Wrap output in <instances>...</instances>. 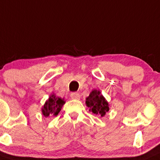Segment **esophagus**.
Wrapping results in <instances>:
<instances>
[{"label": "esophagus", "mask_w": 160, "mask_h": 160, "mask_svg": "<svg viewBox=\"0 0 160 160\" xmlns=\"http://www.w3.org/2000/svg\"><path fill=\"white\" fill-rule=\"evenodd\" d=\"M70 97H71L72 99H73V100H79L80 96L78 93H72L70 94Z\"/></svg>", "instance_id": "esophagus-1"}]
</instances>
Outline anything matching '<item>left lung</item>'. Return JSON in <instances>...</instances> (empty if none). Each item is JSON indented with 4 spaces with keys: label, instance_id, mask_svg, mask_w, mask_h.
<instances>
[{
    "label": "left lung",
    "instance_id": "8db88e82",
    "mask_svg": "<svg viewBox=\"0 0 160 160\" xmlns=\"http://www.w3.org/2000/svg\"><path fill=\"white\" fill-rule=\"evenodd\" d=\"M86 105L90 108V111L96 115L103 117L110 110V105L105 97L98 90H92L86 98Z\"/></svg>",
    "mask_w": 160,
    "mask_h": 160
}]
</instances>
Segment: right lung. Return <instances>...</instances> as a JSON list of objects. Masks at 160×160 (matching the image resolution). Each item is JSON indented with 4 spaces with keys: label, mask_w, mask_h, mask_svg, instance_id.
I'll return each mask as SVG.
<instances>
[{
    "label": "right lung",
    "mask_w": 160,
    "mask_h": 160,
    "mask_svg": "<svg viewBox=\"0 0 160 160\" xmlns=\"http://www.w3.org/2000/svg\"><path fill=\"white\" fill-rule=\"evenodd\" d=\"M64 99L56 97L54 93H51L49 98L46 100L44 105L42 107V114L45 117L58 116L62 107L64 105Z\"/></svg>",
    "instance_id": "obj_1"
}]
</instances>
